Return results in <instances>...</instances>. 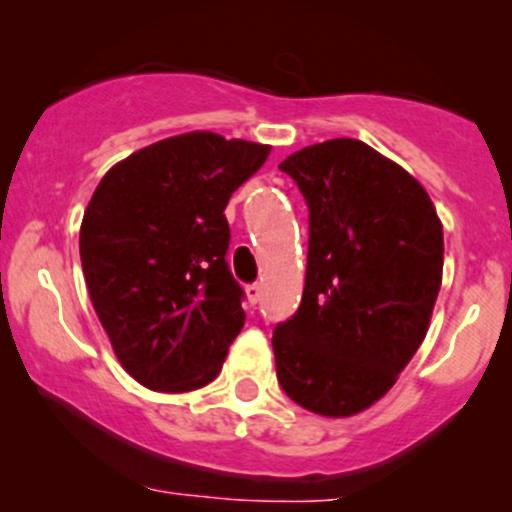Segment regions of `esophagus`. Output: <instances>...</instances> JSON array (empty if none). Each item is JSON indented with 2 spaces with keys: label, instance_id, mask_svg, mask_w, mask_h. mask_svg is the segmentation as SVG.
I'll return each mask as SVG.
<instances>
[{
  "label": "esophagus",
  "instance_id": "34e87169",
  "mask_svg": "<svg viewBox=\"0 0 512 512\" xmlns=\"http://www.w3.org/2000/svg\"><path fill=\"white\" fill-rule=\"evenodd\" d=\"M248 301L252 303V305H257L260 303V298H262V286L260 284H252V286H248Z\"/></svg>",
  "mask_w": 512,
  "mask_h": 512
}]
</instances>
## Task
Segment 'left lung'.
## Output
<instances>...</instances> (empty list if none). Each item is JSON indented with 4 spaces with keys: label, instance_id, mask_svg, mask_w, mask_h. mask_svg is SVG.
Instances as JSON below:
<instances>
[{
    "label": "left lung",
    "instance_id": "left-lung-1",
    "mask_svg": "<svg viewBox=\"0 0 512 512\" xmlns=\"http://www.w3.org/2000/svg\"><path fill=\"white\" fill-rule=\"evenodd\" d=\"M310 209L301 308L274 330L276 378L313 414L373 407L424 342L443 284V223L414 175L358 139L279 163Z\"/></svg>",
    "mask_w": 512,
    "mask_h": 512
}]
</instances>
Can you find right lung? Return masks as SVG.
I'll use <instances>...</instances> for the list:
<instances>
[{"label":"right lung","mask_w":512,"mask_h":512,"mask_svg":"<svg viewBox=\"0 0 512 512\" xmlns=\"http://www.w3.org/2000/svg\"><path fill=\"white\" fill-rule=\"evenodd\" d=\"M269 151L187 132L134 151L98 182L79 231L86 289L117 361L149 390L211 383L243 330L223 209Z\"/></svg>","instance_id":"right-lung-1"}]
</instances>
